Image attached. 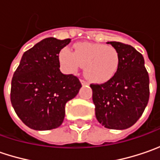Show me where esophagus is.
Returning <instances> with one entry per match:
<instances>
[{
  "instance_id": "34e87169",
  "label": "esophagus",
  "mask_w": 160,
  "mask_h": 160,
  "mask_svg": "<svg viewBox=\"0 0 160 160\" xmlns=\"http://www.w3.org/2000/svg\"><path fill=\"white\" fill-rule=\"evenodd\" d=\"M80 82H81V83H82L83 85H85V84H88V83H87L86 81H84V80H83V79H81V80H80Z\"/></svg>"
}]
</instances>
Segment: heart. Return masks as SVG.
Returning <instances> with one entry per match:
<instances>
[{"label": "heart", "mask_w": 160, "mask_h": 160, "mask_svg": "<svg viewBox=\"0 0 160 160\" xmlns=\"http://www.w3.org/2000/svg\"><path fill=\"white\" fill-rule=\"evenodd\" d=\"M75 52L64 48L59 52V62L65 70L75 73L84 67V76L90 81L102 83L110 80L119 67V55L110 45L77 42Z\"/></svg>", "instance_id": "heart-1"}]
</instances>
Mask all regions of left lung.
<instances>
[{"label": "left lung", "mask_w": 160, "mask_h": 160, "mask_svg": "<svg viewBox=\"0 0 160 160\" xmlns=\"http://www.w3.org/2000/svg\"><path fill=\"white\" fill-rule=\"evenodd\" d=\"M118 51L119 67L110 80L91 84L95 116L108 129L131 127L141 118L149 102V75L144 58L133 47L119 42H108Z\"/></svg>", "instance_id": "left-lung-1"}]
</instances>
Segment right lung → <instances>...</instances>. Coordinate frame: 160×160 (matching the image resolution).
I'll return each mask as SVG.
<instances>
[{"mask_svg":"<svg viewBox=\"0 0 160 160\" xmlns=\"http://www.w3.org/2000/svg\"><path fill=\"white\" fill-rule=\"evenodd\" d=\"M70 39L49 37L23 54L15 71L10 102L18 117L28 127L45 131L60 126L66 103L75 98L82 84L73 75L59 70L58 53Z\"/></svg>","mask_w":160,"mask_h":160,"instance_id":"1","label":"right lung"}]
</instances>
